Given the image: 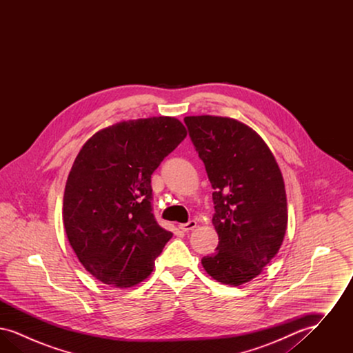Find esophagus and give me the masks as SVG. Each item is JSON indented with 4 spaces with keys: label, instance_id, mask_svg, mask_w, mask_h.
I'll use <instances>...</instances> for the list:
<instances>
[{
    "label": "esophagus",
    "instance_id": "obj_1",
    "mask_svg": "<svg viewBox=\"0 0 353 353\" xmlns=\"http://www.w3.org/2000/svg\"><path fill=\"white\" fill-rule=\"evenodd\" d=\"M196 226H197V222H196L194 219H192V221H189V222H186V223H180V225H179V229H181L183 232L188 233V232L193 230Z\"/></svg>",
    "mask_w": 353,
    "mask_h": 353
}]
</instances>
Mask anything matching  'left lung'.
Masks as SVG:
<instances>
[{"label": "left lung", "mask_w": 353, "mask_h": 353, "mask_svg": "<svg viewBox=\"0 0 353 353\" xmlns=\"http://www.w3.org/2000/svg\"><path fill=\"white\" fill-rule=\"evenodd\" d=\"M184 121L214 189L219 246L202 258V268L222 285H243L282 246L288 219L282 172L265 140L245 123L212 115Z\"/></svg>", "instance_id": "8db88e82"}]
</instances>
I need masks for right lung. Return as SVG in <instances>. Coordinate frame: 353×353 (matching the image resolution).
I'll return each instance as SVG.
<instances>
[{"label": "right lung", "instance_id": "add662e5", "mask_svg": "<svg viewBox=\"0 0 353 353\" xmlns=\"http://www.w3.org/2000/svg\"><path fill=\"white\" fill-rule=\"evenodd\" d=\"M185 137L179 119L127 120L92 134L75 157L63 225L79 262L101 283L127 288L151 275L173 235L152 214L151 176Z\"/></svg>", "mask_w": 353, "mask_h": 353}]
</instances>
